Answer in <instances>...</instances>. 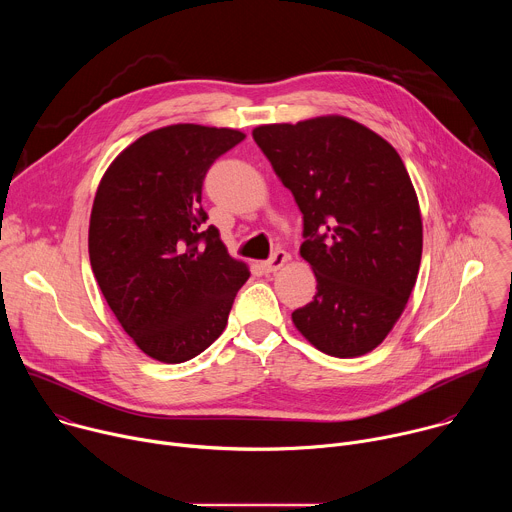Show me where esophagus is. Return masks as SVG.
<instances>
[{"instance_id": "esophagus-1", "label": "esophagus", "mask_w": 512, "mask_h": 512, "mask_svg": "<svg viewBox=\"0 0 512 512\" xmlns=\"http://www.w3.org/2000/svg\"><path fill=\"white\" fill-rule=\"evenodd\" d=\"M289 259V255L285 253V251H281V249H277L273 255H271V259H267V261H263L261 263V267H263V271L265 273H275L277 269H281L283 267V263Z\"/></svg>"}]
</instances>
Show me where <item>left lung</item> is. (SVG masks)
<instances>
[{
	"mask_svg": "<svg viewBox=\"0 0 512 512\" xmlns=\"http://www.w3.org/2000/svg\"><path fill=\"white\" fill-rule=\"evenodd\" d=\"M253 139L304 214L300 253L318 294L291 320L324 354L371 352L403 314L421 263V212L403 160L340 115L261 125Z\"/></svg>",
	"mask_w": 512,
	"mask_h": 512,
	"instance_id": "obj_1",
	"label": "left lung"
}]
</instances>
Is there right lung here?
<instances>
[{"label":"right lung","mask_w":512,"mask_h":512,"mask_svg":"<svg viewBox=\"0 0 512 512\" xmlns=\"http://www.w3.org/2000/svg\"><path fill=\"white\" fill-rule=\"evenodd\" d=\"M243 139L227 127L168 125L133 141L99 184L89 227L95 279L123 330L160 362L206 350L249 279L202 208L208 168Z\"/></svg>","instance_id":"right-lung-1"}]
</instances>
